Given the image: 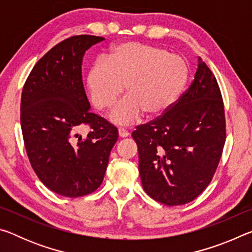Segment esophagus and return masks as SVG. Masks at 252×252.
Segmentation results:
<instances>
[{
	"label": "esophagus",
	"instance_id": "esophagus-1",
	"mask_svg": "<svg viewBox=\"0 0 252 252\" xmlns=\"http://www.w3.org/2000/svg\"><path fill=\"white\" fill-rule=\"evenodd\" d=\"M118 132H119V136H120V138H126V136L129 135V132H127L125 127H119Z\"/></svg>",
	"mask_w": 252,
	"mask_h": 252
}]
</instances>
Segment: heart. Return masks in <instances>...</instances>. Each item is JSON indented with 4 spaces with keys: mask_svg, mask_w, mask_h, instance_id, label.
<instances>
[{
    "mask_svg": "<svg viewBox=\"0 0 252 252\" xmlns=\"http://www.w3.org/2000/svg\"><path fill=\"white\" fill-rule=\"evenodd\" d=\"M189 76L187 62L160 46L126 42L116 46L109 60H96L87 76L93 104L99 110L113 106L126 87L127 94L111 113L118 125H130L143 114L157 119L181 96Z\"/></svg>",
    "mask_w": 252,
    "mask_h": 252,
    "instance_id": "heart-1",
    "label": "heart"
}]
</instances>
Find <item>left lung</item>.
<instances>
[{
	"label": "left lung",
	"mask_w": 252,
	"mask_h": 252,
	"mask_svg": "<svg viewBox=\"0 0 252 252\" xmlns=\"http://www.w3.org/2000/svg\"><path fill=\"white\" fill-rule=\"evenodd\" d=\"M142 187L156 201L180 206L211 182L225 142L218 82L199 58L194 80L167 113L132 132Z\"/></svg>",
	"instance_id": "8db88e82"
}]
</instances>
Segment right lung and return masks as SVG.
Wrapping results in <instances>:
<instances>
[{"label":"right lung","mask_w":252,"mask_h":252,"mask_svg":"<svg viewBox=\"0 0 252 252\" xmlns=\"http://www.w3.org/2000/svg\"><path fill=\"white\" fill-rule=\"evenodd\" d=\"M104 37H67L44 54L29 74L21 97V127L34 172L53 192L78 198L103 181L118 129L90 112L82 82L85 51ZM92 130L77 134L82 125Z\"/></svg>","instance_id":"right-lung-1"}]
</instances>
